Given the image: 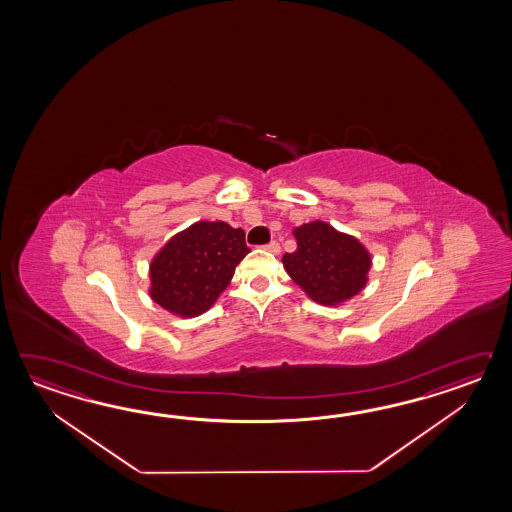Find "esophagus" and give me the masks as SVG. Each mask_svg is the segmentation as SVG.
<instances>
[{
  "mask_svg": "<svg viewBox=\"0 0 512 512\" xmlns=\"http://www.w3.org/2000/svg\"><path fill=\"white\" fill-rule=\"evenodd\" d=\"M265 249L272 252V254H278V252H280V243H278V241H271L269 245H265Z\"/></svg>",
  "mask_w": 512,
  "mask_h": 512,
  "instance_id": "1",
  "label": "esophagus"
}]
</instances>
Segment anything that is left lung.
Listing matches in <instances>:
<instances>
[{
  "mask_svg": "<svg viewBox=\"0 0 512 512\" xmlns=\"http://www.w3.org/2000/svg\"><path fill=\"white\" fill-rule=\"evenodd\" d=\"M293 236L296 251L283 254V267L313 302L342 305L366 287L371 254L355 236L320 219L296 227Z\"/></svg>",
  "mask_w": 512,
  "mask_h": 512,
  "instance_id": "1",
  "label": "left lung"
}]
</instances>
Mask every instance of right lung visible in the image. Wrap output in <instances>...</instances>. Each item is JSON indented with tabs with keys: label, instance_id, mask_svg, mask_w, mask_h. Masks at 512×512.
Wrapping results in <instances>:
<instances>
[{
	"label": "right lung",
	"instance_id": "add662e5",
	"mask_svg": "<svg viewBox=\"0 0 512 512\" xmlns=\"http://www.w3.org/2000/svg\"><path fill=\"white\" fill-rule=\"evenodd\" d=\"M251 249L243 229L197 221L164 243L150 263V298L181 318L207 313Z\"/></svg>",
	"mask_w": 512,
	"mask_h": 512
}]
</instances>
